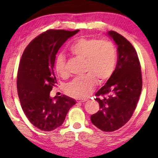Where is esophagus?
Returning a JSON list of instances; mask_svg holds the SVG:
<instances>
[{"instance_id": "34e87169", "label": "esophagus", "mask_w": 158, "mask_h": 158, "mask_svg": "<svg viewBox=\"0 0 158 158\" xmlns=\"http://www.w3.org/2000/svg\"><path fill=\"white\" fill-rule=\"evenodd\" d=\"M85 101H87V99H85V100H79L78 102H85Z\"/></svg>"}]
</instances>
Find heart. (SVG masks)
<instances>
[{
    "mask_svg": "<svg viewBox=\"0 0 158 158\" xmlns=\"http://www.w3.org/2000/svg\"><path fill=\"white\" fill-rule=\"evenodd\" d=\"M70 52L77 57L85 59L84 72L88 73L77 77L67 85L66 93L72 97L86 98L97 84L98 79L103 82L113 73L116 62V52L114 44L106 40L81 37L70 47ZM55 69L58 75H68L65 58L59 54L55 60Z\"/></svg>",
    "mask_w": 158,
    "mask_h": 158,
    "instance_id": "obj_1",
    "label": "heart"
}]
</instances>
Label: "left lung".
Wrapping results in <instances>:
<instances>
[{
  "label": "left lung",
  "mask_w": 158,
  "mask_h": 158,
  "mask_svg": "<svg viewBox=\"0 0 158 158\" xmlns=\"http://www.w3.org/2000/svg\"><path fill=\"white\" fill-rule=\"evenodd\" d=\"M106 34L118 46V62L110 78L96 93L95 100L100 109L90 116V121L101 130L113 132L132 117L142 89V77L137 53L132 44L115 31Z\"/></svg>",
  "instance_id": "left-lung-1"
}]
</instances>
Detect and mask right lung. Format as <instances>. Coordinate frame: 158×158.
I'll return each instance as SVG.
<instances>
[{"instance_id":"right-lung-1","label":"right lung","mask_w":158,"mask_h":158,"mask_svg":"<svg viewBox=\"0 0 158 158\" xmlns=\"http://www.w3.org/2000/svg\"><path fill=\"white\" fill-rule=\"evenodd\" d=\"M79 30H49L33 40L23 52L19 66L17 91L21 107L29 121L43 131H52L63 123L76 104L65 95L52 98L57 84L53 67L61 46Z\"/></svg>"}]
</instances>
